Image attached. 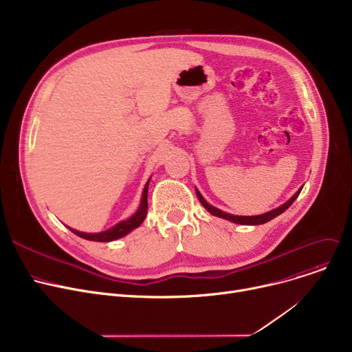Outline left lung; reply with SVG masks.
<instances>
[{
	"label": "left lung",
	"mask_w": 352,
	"mask_h": 352,
	"mask_svg": "<svg viewBox=\"0 0 352 352\" xmlns=\"http://www.w3.org/2000/svg\"><path fill=\"white\" fill-rule=\"evenodd\" d=\"M195 192H197V197H198V199H199V202L202 206H204V208L207 210V211H210L212 215H217V217H221V218H224V219H228V221H232V223H235V224H243V226H258V224H265V223H268V221H271L272 218H275V217H278L280 214H283L287 208H289V206L292 204V202L297 199V197L300 195V192H301V190L298 191V192H295L294 194V197L291 198V199H288L285 204H283L281 207H278V208H275V210H272V211H270V212H267V214H263V215H254V217H239V215H231V214H227V212H224V211H221V210H218V208H215V207H212V206H210L208 202L204 199V197H202L201 194H199V191L198 190H195Z\"/></svg>",
	"instance_id": "1"
}]
</instances>
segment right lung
Listing matches in <instances>:
<instances>
[{
  "instance_id": "1",
  "label": "right lung",
  "mask_w": 352,
  "mask_h": 352,
  "mask_svg": "<svg viewBox=\"0 0 352 352\" xmlns=\"http://www.w3.org/2000/svg\"><path fill=\"white\" fill-rule=\"evenodd\" d=\"M148 181L144 187V192H142V199H141V206L138 208V211L125 221H121L117 226H114L113 228H109L107 231L102 232H97V234H87V232H80L77 230L69 228L74 234L84 238V239H89V241H98V243H108V241H114V239H118L124 235H126L128 232H131L134 228L140 227L142 224V221L146 217V211H148Z\"/></svg>"
}]
</instances>
